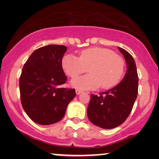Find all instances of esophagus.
<instances>
[{"instance_id": "34e87169", "label": "esophagus", "mask_w": 159, "mask_h": 159, "mask_svg": "<svg viewBox=\"0 0 159 159\" xmlns=\"http://www.w3.org/2000/svg\"><path fill=\"white\" fill-rule=\"evenodd\" d=\"M75 92H76V94H77V95H80V93H82V90H79V89H76Z\"/></svg>"}]
</instances>
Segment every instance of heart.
<instances>
[{"instance_id": "obj_1", "label": "heart", "mask_w": 159, "mask_h": 159, "mask_svg": "<svg viewBox=\"0 0 159 159\" xmlns=\"http://www.w3.org/2000/svg\"><path fill=\"white\" fill-rule=\"evenodd\" d=\"M66 75L71 78L85 72L89 75L71 80V84L81 90H95L101 85L103 89L112 88L118 83L125 70V61L118 54L104 48L93 47L80 52L79 58L66 54L61 60Z\"/></svg>"}]
</instances>
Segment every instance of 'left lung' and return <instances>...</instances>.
Returning <instances> with one entry per match:
<instances>
[{
	"label": "left lung",
	"mask_w": 159,
	"mask_h": 159,
	"mask_svg": "<svg viewBox=\"0 0 159 159\" xmlns=\"http://www.w3.org/2000/svg\"><path fill=\"white\" fill-rule=\"evenodd\" d=\"M127 63V71L120 83L100 95L91 94L88 116L93 125L113 129L125 121L133 108L138 93V75L131 54L118 47Z\"/></svg>",
	"instance_id": "left-lung-1"
}]
</instances>
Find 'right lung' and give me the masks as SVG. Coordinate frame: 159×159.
Listing matches in <instances>:
<instances>
[{"label": "right lung", "instance_id": "add662e5", "mask_svg": "<svg viewBox=\"0 0 159 159\" xmlns=\"http://www.w3.org/2000/svg\"><path fill=\"white\" fill-rule=\"evenodd\" d=\"M65 45H48L37 49L24 65L19 78L22 107L28 116L41 125L61 120L75 97V89L59 88L66 82L61 60Z\"/></svg>", "mask_w": 159, "mask_h": 159}]
</instances>
